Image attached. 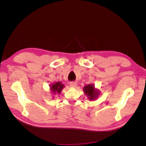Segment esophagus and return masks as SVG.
<instances>
[{
    "label": "esophagus",
    "mask_w": 146,
    "mask_h": 146,
    "mask_svg": "<svg viewBox=\"0 0 146 146\" xmlns=\"http://www.w3.org/2000/svg\"><path fill=\"white\" fill-rule=\"evenodd\" d=\"M70 86L72 88H76L77 86V82H70Z\"/></svg>",
    "instance_id": "esophagus-1"
}]
</instances>
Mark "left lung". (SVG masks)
I'll return each mask as SVG.
<instances>
[{
	"instance_id": "8db88e82",
	"label": "left lung",
	"mask_w": 146,
	"mask_h": 146,
	"mask_svg": "<svg viewBox=\"0 0 146 146\" xmlns=\"http://www.w3.org/2000/svg\"><path fill=\"white\" fill-rule=\"evenodd\" d=\"M83 91L85 94L88 96L90 100H94L99 96V91L95 90L94 85H92V84L84 86Z\"/></svg>"
}]
</instances>
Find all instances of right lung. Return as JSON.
I'll use <instances>...</instances> for the list:
<instances>
[{
	"instance_id": "add662e5",
	"label": "right lung",
	"mask_w": 146,
	"mask_h": 146,
	"mask_svg": "<svg viewBox=\"0 0 146 146\" xmlns=\"http://www.w3.org/2000/svg\"><path fill=\"white\" fill-rule=\"evenodd\" d=\"M64 85L61 83L60 82H56L55 83L52 84L50 86V90L52 92L56 94V93H58L60 94L61 92V90H63V88H64Z\"/></svg>"
}]
</instances>
